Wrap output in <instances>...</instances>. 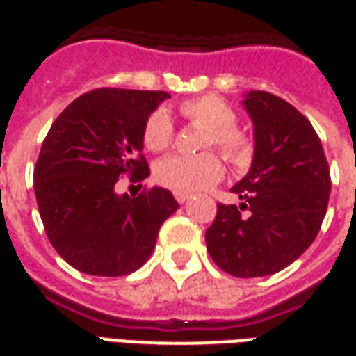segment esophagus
Wrapping results in <instances>:
<instances>
[{"instance_id":"34e87169","label":"esophagus","mask_w":356,"mask_h":356,"mask_svg":"<svg viewBox=\"0 0 356 356\" xmlns=\"http://www.w3.org/2000/svg\"><path fill=\"white\" fill-rule=\"evenodd\" d=\"M175 200H177L179 204H185V202H188V194H181V192H175Z\"/></svg>"}]
</instances>
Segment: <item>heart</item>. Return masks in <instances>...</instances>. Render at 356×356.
<instances>
[{"label":"heart","instance_id":"obj_1","mask_svg":"<svg viewBox=\"0 0 356 356\" xmlns=\"http://www.w3.org/2000/svg\"><path fill=\"white\" fill-rule=\"evenodd\" d=\"M181 117L192 126L202 128L200 138L202 149H217L236 168L251 164L254 154L252 138L236 126L238 117L230 105L215 96H198L179 104ZM175 126L164 109L152 111L141 128V143L147 151L164 152L173 145ZM156 181L165 188L181 194H196L215 186L225 175L220 158L211 151L200 152L196 156L164 158L154 170Z\"/></svg>","mask_w":356,"mask_h":356}]
</instances>
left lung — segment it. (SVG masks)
Masks as SVG:
<instances>
[{
  "label": "left lung",
  "instance_id": "8db88e82",
  "mask_svg": "<svg viewBox=\"0 0 356 356\" xmlns=\"http://www.w3.org/2000/svg\"><path fill=\"white\" fill-rule=\"evenodd\" d=\"M243 104L254 124L251 171L232 186L241 204H217L205 243L222 272L264 277L317 238L332 181L317 131L296 107L270 92H251Z\"/></svg>",
  "mask_w": 356,
  "mask_h": 356
}]
</instances>
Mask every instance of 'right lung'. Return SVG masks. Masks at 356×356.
Masks as SVG:
<instances>
[{"mask_svg":"<svg viewBox=\"0 0 356 356\" xmlns=\"http://www.w3.org/2000/svg\"><path fill=\"white\" fill-rule=\"evenodd\" d=\"M162 90L94 88L52 122L33 170V191L47 238L75 270L118 277L149 260L158 230L179 204L165 188L138 198L115 194L120 177H149L141 128Z\"/></svg>","mask_w":356,"mask_h":356,"instance_id":"1","label":"right lung"}]
</instances>
